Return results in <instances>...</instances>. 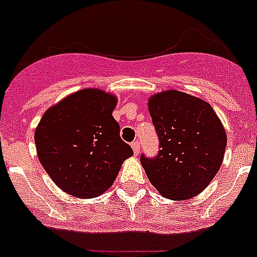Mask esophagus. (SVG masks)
<instances>
[{
	"label": "esophagus",
	"instance_id": "esophagus-1",
	"mask_svg": "<svg viewBox=\"0 0 257 257\" xmlns=\"http://www.w3.org/2000/svg\"><path fill=\"white\" fill-rule=\"evenodd\" d=\"M131 148H133L134 154H139V152H140V143H139V140H136V142L131 143Z\"/></svg>",
	"mask_w": 257,
	"mask_h": 257
}]
</instances>
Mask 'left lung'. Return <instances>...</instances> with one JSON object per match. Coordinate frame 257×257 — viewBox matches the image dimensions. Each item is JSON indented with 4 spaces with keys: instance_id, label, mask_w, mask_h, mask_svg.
Masks as SVG:
<instances>
[{
    "instance_id": "left-lung-1",
    "label": "left lung",
    "mask_w": 257,
    "mask_h": 257,
    "mask_svg": "<svg viewBox=\"0 0 257 257\" xmlns=\"http://www.w3.org/2000/svg\"><path fill=\"white\" fill-rule=\"evenodd\" d=\"M148 109L160 139L157 157L140 162L163 197L189 199L205 190L224 160L226 133L207 101L178 90L149 97Z\"/></svg>"
}]
</instances>
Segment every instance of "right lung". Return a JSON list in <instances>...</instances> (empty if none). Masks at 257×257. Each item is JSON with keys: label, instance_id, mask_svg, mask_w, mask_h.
Listing matches in <instances>:
<instances>
[{"label": "right lung", "instance_id": "obj_1", "mask_svg": "<svg viewBox=\"0 0 257 257\" xmlns=\"http://www.w3.org/2000/svg\"><path fill=\"white\" fill-rule=\"evenodd\" d=\"M117 96L83 88L50 106L41 118L35 143L51 180L78 198H95L112 187L133 149L119 136L112 113Z\"/></svg>", "mask_w": 257, "mask_h": 257}]
</instances>
